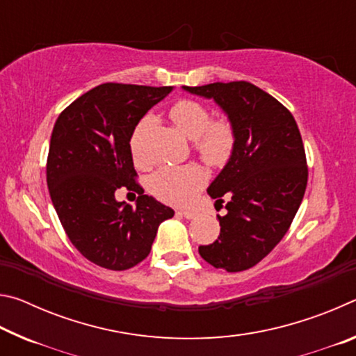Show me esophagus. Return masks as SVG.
I'll list each match as a JSON object with an SVG mask.
<instances>
[{"instance_id":"34e87169","label":"esophagus","mask_w":356,"mask_h":356,"mask_svg":"<svg viewBox=\"0 0 356 356\" xmlns=\"http://www.w3.org/2000/svg\"><path fill=\"white\" fill-rule=\"evenodd\" d=\"M180 213H182L186 220H193V218H196V216H197L195 210H180Z\"/></svg>"}]
</instances>
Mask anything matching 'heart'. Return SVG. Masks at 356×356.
Segmentation results:
<instances>
[{"label":"heart","mask_w":356,"mask_h":356,"mask_svg":"<svg viewBox=\"0 0 356 356\" xmlns=\"http://www.w3.org/2000/svg\"><path fill=\"white\" fill-rule=\"evenodd\" d=\"M170 118L177 129L193 140V149L204 163L212 168L225 166L236 150L237 131L227 118L212 119L206 105L191 99H179L170 108ZM149 124L141 119L130 138V149L138 166H147L141 154L143 134ZM206 176L200 166L184 165L163 168L150 179V191L168 204H186L201 188Z\"/></svg>","instance_id":"b5f03b06"}]
</instances>
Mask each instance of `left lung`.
<instances>
[{"label":"left lung","mask_w":356,"mask_h":356,"mask_svg":"<svg viewBox=\"0 0 356 356\" xmlns=\"http://www.w3.org/2000/svg\"><path fill=\"white\" fill-rule=\"evenodd\" d=\"M213 99L237 131L236 150L209 186L216 206L220 236L200 246L204 261L226 272L254 267L291 227L308 185L303 140L292 113L272 95L248 81L184 86Z\"/></svg>","instance_id":"left-lung-1"}]
</instances>
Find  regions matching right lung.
I'll use <instances>...</instances> for the list:
<instances>
[{
    "label": "right lung",
    "mask_w": 356,
    "mask_h": 356,
    "mask_svg": "<svg viewBox=\"0 0 356 356\" xmlns=\"http://www.w3.org/2000/svg\"><path fill=\"white\" fill-rule=\"evenodd\" d=\"M171 86L104 83L72 102L53 127L47 184L59 221L81 254L108 270H129L149 256L160 222L174 210L144 195L130 138ZM136 191V207L113 191Z\"/></svg>",
    "instance_id": "add662e5"
}]
</instances>
